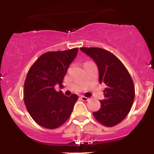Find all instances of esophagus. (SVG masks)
I'll use <instances>...</instances> for the list:
<instances>
[{"label": "esophagus", "instance_id": "esophagus-1", "mask_svg": "<svg viewBox=\"0 0 154 154\" xmlns=\"http://www.w3.org/2000/svg\"><path fill=\"white\" fill-rule=\"evenodd\" d=\"M80 98L83 100V101H88V100L90 99L89 98H88V97L84 96V95H81V96H80Z\"/></svg>", "mask_w": 154, "mask_h": 154}]
</instances>
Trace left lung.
Listing matches in <instances>:
<instances>
[{
	"label": "left lung",
	"mask_w": 154,
	"mask_h": 154,
	"mask_svg": "<svg viewBox=\"0 0 154 154\" xmlns=\"http://www.w3.org/2000/svg\"><path fill=\"white\" fill-rule=\"evenodd\" d=\"M91 57L99 71V82L106 85L100 109L94 117L106 127L121 122L131 109L135 98V87L130 74L121 61L109 51L99 48H80Z\"/></svg>",
	"instance_id": "obj_1"
}]
</instances>
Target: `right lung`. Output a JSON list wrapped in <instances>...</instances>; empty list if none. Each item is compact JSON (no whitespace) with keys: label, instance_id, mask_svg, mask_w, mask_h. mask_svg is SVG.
<instances>
[{"label":"right lung","instance_id":"obj_1","mask_svg":"<svg viewBox=\"0 0 154 154\" xmlns=\"http://www.w3.org/2000/svg\"><path fill=\"white\" fill-rule=\"evenodd\" d=\"M77 52V48L47 52L38 58L28 72L24 82V103L29 115L43 128H59L71 115L78 96H66L62 91H56L55 86L63 87L67 69Z\"/></svg>","mask_w":154,"mask_h":154}]
</instances>
